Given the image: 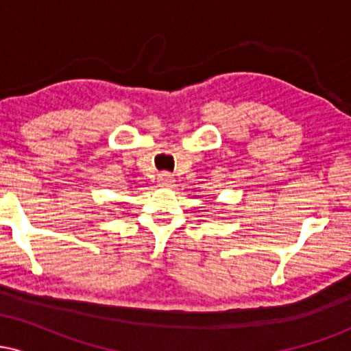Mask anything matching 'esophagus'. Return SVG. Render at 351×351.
<instances>
[{
	"mask_svg": "<svg viewBox=\"0 0 351 351\" xmlns=\"http://www.w3.org/2000/svg\"><path fill=\"white\" fill-rule=\"evenodd\" d=\"M158 183L162 184V186H170V184L173 183V176L168 171L160 173V175H158Z\"/></svg>",
	"mask_w": 351,
	"mask_h": 351,
	"instance_id": "1",
	"label": "esophagus"
}]
</instances>
